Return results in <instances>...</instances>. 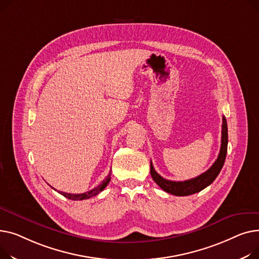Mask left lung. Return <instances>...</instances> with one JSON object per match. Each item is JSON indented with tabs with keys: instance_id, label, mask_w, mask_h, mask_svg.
Listing matches in <instances>:
<instances>
[{
	"instance_id": "obj_1",
	"label": "left lung",
	"mask_w": 259,
	"mask_h": 259,
	"mask_svg": "<svg viewBox=\"0 0 259 259\" xmlns=\"http://www.w3.org/2000/svg\"><path fill=\"white\" fill-rule=\"evenodd\" d=\"M227 146H228V126H227V120L225 116L223 117V125H222V144L221 150L217 161L213 163L210 168L205 171L204 174L200 175L199 177L193 178L191 180L176 182L166 180L162 178L154 168L153 163L150 161V175L156 183L166 192H168L174 195L178 196H185L190 195L193 193L199 192L209 186L212 182H213L217 177L219 176L220 171L222 170L226 155H227Z\"/></svg>"
}]
</instances>
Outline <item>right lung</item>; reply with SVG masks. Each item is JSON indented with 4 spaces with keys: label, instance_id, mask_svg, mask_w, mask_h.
Instances as JSON below:
<instances>
[{
    "label": "right lung",
    "instance_id": "1",
    "mask_svg": "<svg viewBox=\"0 0 259 259\" xmlns=\"http://www.w3.org/2000/svg\"><path fill=\"white\" fill-rule=\"evenodd\" d=\"M110 181H111V171H110V174L108 175V177H106L98 186H96L95 188L91 189V190H89V191H87V192H84V193L73 194V193H67V192H63V191H58V192H59L60 194H62V195H64L65 197H67V199H69V200H73V201L87 200V199H90V197L97 195L99 192H101L106 186H108V184L110 183ZM55 190H56V189H55Z\"/></svg>",
    "mask_w": 259,
    "mask_h": 259
}]
</instances>
